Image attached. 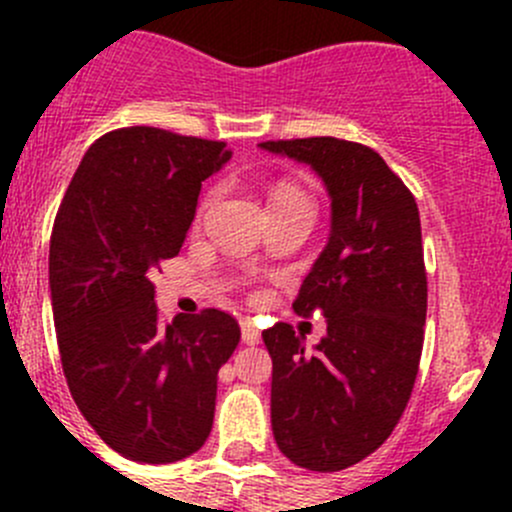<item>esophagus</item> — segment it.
Returning <instances> with one entry per match:
<instances>
[{
    "label": "esophagus",
    "mask_w": 512,
    "mask_h": 512,
    "mask_svg": "<svg viewBox=\"0 0 512 512\" xmlns=\"http://www.w3.org/2000/svg\"><path fill=\"white\" fill-rule=\"evenodd\" d=\"M240 327H242V342H245V344H257V342H260V337H262L260 329H257L255 324L250 322V319H242Z\"/></svg>",
    "instance_id": "34e87169"
}]
</instances>
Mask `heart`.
<instances>
[{"mask_svg": "<svg viewBox=\"0 0 512 512\" xmlns=\"http://www.w3.org/2000/svg\"><path fill=\"white\" fill-rule=\"evenodd\" d=\"M297 198H307V195L302 193V190L297 188V185H289V183H280L275 190H272V198H270V205L272 203H282V200H297Z\"/></svg>", "mask_w": 512, "mask_h": 512, "instance_id": "heart-1", "label": "heart"}]
</instances>
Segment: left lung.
<instances>
[{
	"instance_id": "left-lung-1",
	"label": "left lung",
	"mask_w": 512,
	"mask_h": 512,
	"mask_svg": "<svg viewBox=\"0 0 512 512\" xmlns=\"http://www.w3.org/2000/svg\"><path fill=\"white\" fill-rule=\"evenodd\" d=\"M265 151L312 165L332 198V232L294 299L327 317L304 349L292 324L265 329L272 356V431L309 471H344L376 451L414 391L426 324L421 218L404 180L369 146L342 138L265 141Z\"/></svg>"
}]
</instances>
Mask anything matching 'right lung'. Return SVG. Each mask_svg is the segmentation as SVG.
Listing matches in <instances>:
<instances>
[{"instance_id": "1", "label": "right lung", "mask_w": 512, "mask_h": 512, "mask_svg": "<svg viewBox=\"0 0 512 512\" xmlns=\"http://www.w3.org/2000/svg\"><path fill=\"white\" fill-rule=\"evenodd\" d=\"M230 156L223 141L118 128L91 143L56 213L49 287L66 384L131 461H180L213 428L240 324L220 309L165 324L151 275L180 252L200 185Z\"/></svg>"}]
</instances>
